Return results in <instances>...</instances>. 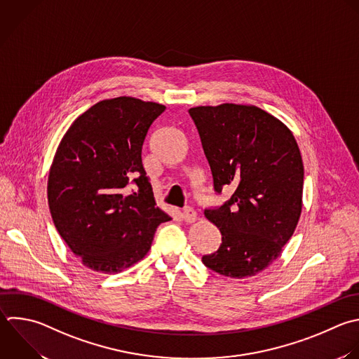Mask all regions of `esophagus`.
I'll list each match as a JSON object with an SVG mask.
<instances>
[{"mask_svg": "<svg viewBox=\"0 0 359 359\" xmlns=\"http://www.w3.org/2000/svg\"><path fill=\"white\" fill-rule=\"evenodd\" d=\"M181 216H182V219H184L185 222L192 223V222H195V219H196V212H195L191 206H187V208H184Z\"/></svg>", "mask_w": 359, "mask_h": 359, "instance_id": "34e87169", "label": "esophagus"}]
</instances>
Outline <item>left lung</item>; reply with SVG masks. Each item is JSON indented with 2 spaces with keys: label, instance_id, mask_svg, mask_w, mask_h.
<instances>
[{
  "label": "left lung",
  "instance_id": "left-lung-1",
  "mask_svg": "<svg viewBox=\"0 0 359 359\" xmlns=\"http://www.w3.org/2000/svg\"><path fill=\"white\" fill-rule=\"evenodd\" d=\"M209 163L213 189L234 188L205 209L222 244L202 262L230 276H252L280 254L302 212L303 163L290 130L265 111L236 104L191 108Z\"/></svg>",
  "mask_w": 359,
  "mask_h": 359
}]
</instances>
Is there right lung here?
<instances>
[{"mask_svg":"<svg viewBox=\"0 0 359 359\" xmlns=\"http://www.w3.org/2000/svg\"><path fill=\"white\" fill-rule=\"evenodd\" d=\"M164 105L105 100L80 115L56 151L48 182L53 223L83 264L116 273L142 259L156 229L171 220L156 208L142 149Z\"/></svg>","mask_w":359,"mask_h":359,"instance_id":"right-lung-1","label":"right lung"}]
</instances>
